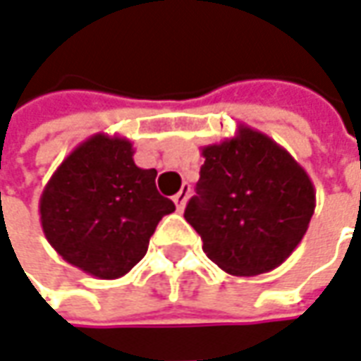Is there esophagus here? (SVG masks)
<instances>
[{"mask_svg":"<svg viewBox=\"0 0 361 361\" xmlns=\"http://www.w3.org/2000/svg\"><path fill=\"white\" fill-rule=\"evenodd\" d=\"M188 195H190V185H183V188L173 195V203H176V209H178V212H183L185 201H188Z\"/></svg>","mask_w":361,"mask_h":361,"instance_id":"1","label":"esophagus"}]
</instances>
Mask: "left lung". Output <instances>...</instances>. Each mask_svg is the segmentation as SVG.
Listing matches in <instances>:
<instances>
[{
	"mask_svg": "<svg viewBox=\"0 0 361 361\" xmlns=\"http://www.w3.org/2000/svg\"><path fill=\"white\" fill-rule=\"evenodd\" d=\"M205 158L185 221L203 251L225 273L273 271L302 241L316 207L312 180L293 156L259 130L201 148Z\"/></svg>",
	"mask_w": 361,
	"mask_h": 361,
	"instance_id": "obj_1",
	"label": "left lung"
}]
</instances>
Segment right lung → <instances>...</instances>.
<instances>
[{"label": "right lung", "instance_id": "right-lung-1", "mask_svg": "<svg viewBox=\"0 0 361 361\" xmlns=\"http://www.w3.org/2000/svg\"><path fill=\"white\" fill-rule=\"evenodd\" d=\"M132 142L98 132L68 154L39 200L41 227L68 264L114 281L148 251L173 201L156 190V170L134 164Z\"/></svg>", "mask_w": 361, "mask_h": 361}]
</instances>
